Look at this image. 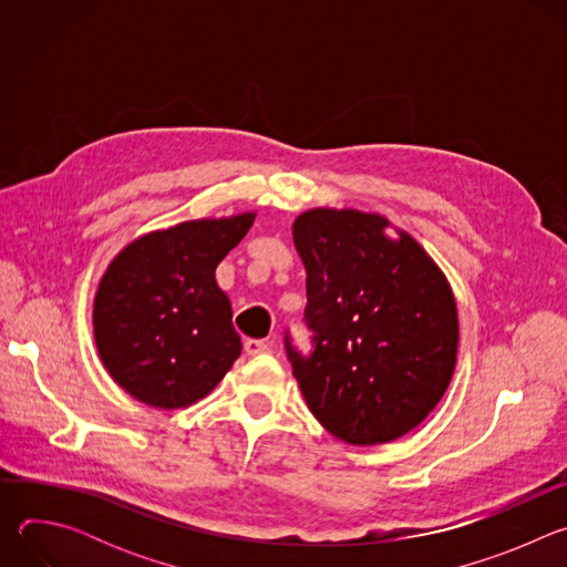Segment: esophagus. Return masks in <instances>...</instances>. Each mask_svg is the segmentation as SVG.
Returning a JSON list of instances; mask_svg holds the SVG:
<instances>
[{
	"mask_svg": "<svg viewBox=\"0 0 567 567\" xmlns=\"http://www.w3.org/2000/svg\"><path fill=\"white\" fill-rule=\"evenodd\" d=\"M245 352H247V354H251V357H258V354H267V352H271V348H269L265 341L247 339V341H245Z\"/></svg>",
	"mask_w": 567,
	"mask_h": 567,
	"instance_id": "obj_1",
	"label": "esophagus"
}]
</instances>
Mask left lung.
I'll list each match as a JSON object with an SVG mask.
<instances>
[{"label": "left lung", "mask_w": 567, "mask_h": 567, "mask_svg": "<svg viewBox=\"0 0 567 567\" xmlns=\"http://www.w3.org/2000/svg\"><path fill=\"white\" fill-rule=\"evenodd\" d=\"M291 233L307 271L313 352L302 357L285 343L307 409L354 446L411 433L455 372L460 326L446 276L413 235L379 213L311 208Z\"/></svg>", "instance_id": "8db88e82"}]
</instances>
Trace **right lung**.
Returning <instances> with one entry per match:
<instances>
[{
    "label": "right lung",
    "mask_w": 567,
    "mask_h": 567,
    "mask_svg": "<svg viewBox=\"0 0 567 567\" xmlns=\"http://www.w3.org/2000/svg\"><path fill=\"white\" fill-rule=\"evenodd\" d=\"M256 213L190 219L118 251L94 298V341L110 377L152 409L204 399L241 354L217 265Z\"/></svg>",
    "instance_id": "right-lung-1"
}]
</instances>
